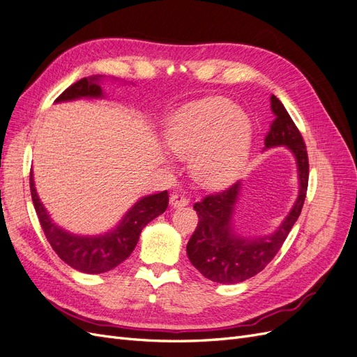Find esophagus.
Wrapping results in <instances>:
<instances>
[{
  "label": "esophagus",
  "instance_id": "obj_1",
  "mask_svg": "<svg viewBox=\"0 0 357 357\" xmlns=\"http://www.w3.org/2000/svg\"><path fill=\"white\" fill-rule=\"evenodd\" d=\"M188 204H189V199L185 195H178V193H174V195H171L169 198V205L174 208L185 207Z\"/></svg>",
  "mask_w": 357,
  "mask_h": 357
}]
</instances>
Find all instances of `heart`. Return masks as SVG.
Here are the masks:
<instances>
[{"label": "heart", "instance_id": "1", "mask_svg": "<svg viewBox=\"0 0 357 357\" xmlns=\"http://www.w3.org/2000/svg\"><path fill=\"white\" fill-rule=\"evenodd\" d=\"M167 144L176 156L190 159L192 177L219 189L238 177L250 152L252 129L231 101L213 96L181 109L168 125Z\"/></svg>", "mask_w": 357, "mask_h": 357}]
</instances>
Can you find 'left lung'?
<instances>
[{
	"mask_svg": "<svg viewBox=\"0 0 357 357\" xmlns=\"http://www.w3.org/2000/svg\"><path fill=\"white\" fill-rule=\"evenodd\" d=\"M274 121L265 135L264 150L286 147L294 155L298 169V198L274 232L244 236L235 229V210L240 199L241 181L193 205L198 226L190 236L186 252L190 264L214 283L235 284L261 273L282 248L298 220L308 186V155L296 125L284 105L271 95Z\"/></svg>",
	"mask_w": 357,
	"mask_h": 357,
	"instance_id": "obj_1",
	"label": "left lung"
}]
</instances>
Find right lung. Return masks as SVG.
I'll return each instance as SVG.
<instances>
[{"label": "right lung", "instance_id": "right-lung-1", "mask_svg": "<svg viewBox=\"0 0 357 357\" xmlns=\"http://www.w3.org/2000/svg\"><path fill=\"white\" fill-rule=\"evenodd\" d=\"M102 79V75H91V77L82 79L63 91L55 102H68L82 98H105L100 84ZM29 183L32 202H34L41 228L52 248L63 262L86 274L107 273L126 261L134 252L139 234L146 228V225L156 219L168 207L167 190L155 193V195H146L139 198L110 231L100 235H80L63 229L56 222H53L38 197L32 172Z\"/></svg>", "mask_w": 357, "mask_h": 357}]
</instances>
